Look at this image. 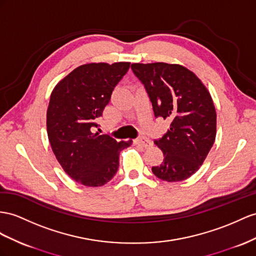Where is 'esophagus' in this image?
Returning <instances> with one entry per match:
<instances>
[{"label": "esophagus", "mask_w": 256, "mask_h": 256, "mask_svg": "<svg viewBox=\"0 0 256 256\" xmlns=\"http://www.w3.org/2000/svg\"><path fill=\"white\" fill-rule=\"evenodd\" d=\"M134 144L135 145H138V146H142L144 148H149L150 146L152 145V142H150L147 137H140V138H137L134 140Z\"/></svg>", "instance_id": "1"}]
</instances>
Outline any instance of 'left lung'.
I'll return each mask as SVG.
<instances>
[{"label": "left lung", "instance_id": "obj_1", "mask_svg": "<svg viewBox=\"0 0 256 256\" xmlns=\"http://www.w3.org/2000/svg\"><path fill=\"white\" fill-rule=\"evenodd\" d=\"M145 85L156 116L171 121L154 144L163 152L152 173L166 182L194 175L211 150L216 136V111L212 96L192 71L178 64H132Z\"/></svg>", "mask_w": 256, "mask_h": 256}]
</instances>
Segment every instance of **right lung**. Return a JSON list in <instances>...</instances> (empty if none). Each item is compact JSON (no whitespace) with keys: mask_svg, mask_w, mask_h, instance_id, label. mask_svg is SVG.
<instances>
[{"mask_svg":"<svg viewBox=\"0 0 256 256\" xmlns=\"http://www.w3.org/2000/svg\"><path fill=\"white\" fill-rule=\"evenodd\" d=\"M130 62H90L78 66L56 84L46 112L48 136L57 161L72 180L98 187L112 180L119 154L130 142L93 133L112 90Z\"/></svg>","mask_w":256,"mask_h":256,"instance_id":"right-lung-1","label":"right lung"}]
</instances>
